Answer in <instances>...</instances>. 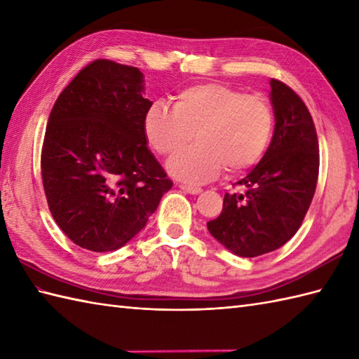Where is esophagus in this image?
<instances>
[{
	"label": "esophagus",
	"mask_w": 359,
	"mask_h": 359,
	"mask_svg": "<svg viewBox=\"0 0 359 359\" xmlns=\"http://www.w3.org/2000/svg\"><path fill=\"white\" fill-rule=\"evenodd\" d=\"M179 187H180V189L187 191V193H189V194H200V193H202V188L194 187V185H187V183H182V185H179Z\"/></svg>",
	"instance_id": "1"
}]
</instances>
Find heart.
Wrapping results in <instances>:
<instances>
[{
    "label": "heart",
    "mask_w": 359,
    "mask_h": 359,
    "mask_svg": "<svg viewBox=\"0 0 359 359\" xmlns=\"http://www.w3.org/2000/svg\"><path fill=\"white\" fill-rule=\"evenodd\" d=\"M275 116L263 95L217 82L182 90L172 110L156 102L145 114L144 133L157 154L171 157L193 137L197 145L174 157L168 170L189 183L212 180L226 168L240 174L262 161L273 135Z\"/></svg>",
    "instance_id": "obj_1"
}]
</instances>
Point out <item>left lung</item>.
Instances as JSON below:
<instances>
[{
    "label": "left lung",
    "instance_id": "obj_1",
    "mask_svg": "<svg viewBox=\"0 0 359 359\" xmlns=\"http://www.w3.org/2000/svg\"><path fill=\"white\" fill-rule=\"evenodd\" d=\"M275 130L268 151L246 177L245 193H226L211 236L240 257H258L295 236L309 210L320 170L313 119L295 91L271 81Z\"/></svg>",
    "mask_w": 359,
    "mask_h": 359
}]
</instances>
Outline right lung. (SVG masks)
Wrapping results in <instances>:
<instances>
[{"mask_svg":"<svg viewBox=\"0 0 359 359\" xmlns=\"http://www.w3.org/2000/svg\"><path fill=\"white\" fill-rule=\"evenodd\" d=\"M144 74L110 60L86 65L50 113L41 176L57 226L93 252L122 248L172 182L147 147Z\"/></svg>","mask_w":359,"mask_h":359,"instance_id":"1","label":"right lung"}]
</instances>
